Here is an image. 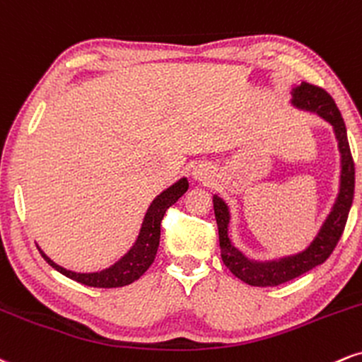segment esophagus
<instances>
[{
    "label": "esophagus",
    "mask_w": 362,
    "mask_h": 362,
    "mask_svg": "<svg viewBox=\"0 0 362 362\" xmlns=\"http://www.w3.org/2000/svg\"><path fill=\"white\" fill-rule=\"evenodd\" d=\"M193 176L194 180L198 181H206L208 177H210V169H208L206 165H198V168L193 171Z\"/></svg>",
    "instance_id": "esophagus-1"
}]
</instances>
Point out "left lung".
<instances>
[{
	"label": "left lung",
	"instance_id": "8db88e82",
	"mask_svg": "<svg viewBox=\"0 0 362 362\" xmlns=\"http://www.w3.org/2000/svg\"><path fill=\"white\" fill-rule=\"evenodd\" d=\"M291 103L296 108L320 115L334 127L335 139L339 142V152H341V186H339V194L332 211L327 216L312 244L303 252L295 254V256L266 262L247 259L239 249L233 247L230 239H228V222H230L228 206L225 205L222 198L215 194L214 210L216 225H218L222 261L233 276H237L250 286H278V284L288 283L301 274L308 273L318 264H324L342 237L352 206V199H354V160H352L349 140H347L346 123L342 120V115L339 112L334 98L324 88L310 83H301L291 91Z\"/></svg>",
	"mask_w": 362,
	"mask_h": 362
}]
</instances>
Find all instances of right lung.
Returning a JSON list of instances; mask_svg holds the SVG:
<instances>
[{
    "label": "right lung",
    "mask_w": 362,
    "mask_h": 362,
    "mask_svg": "<svg viewBox=\"0 0 362 362\" xmlns=\"http://www.w3.org/2000/svg\"><path fill=\"white\" fill-rule=\"evenodd\" d=\"M188 186V180H186V177H181L180 181L174 182V185L169 186L168 189H164L163 193L151 203V206H148L147 214L144 216L142 228H140L137 240L132 245V249L120 259V261H117L113 266L106 267L103 271H100V273H74V271H67L64 269L62 266L55 264L52 259L47 257L40 249L38 250H40L42 257H44L55 271H59L61 274L67 276V278L74 279V281H78L81 284H86V286L93 288L127 286V284L139 279L140 276L151 267L152 262H154L160 239V222H163L168 208L174 205V203L186 193Z\"/></svg>",
    "instance_id": "right-lung-1"
}]
</instances>
